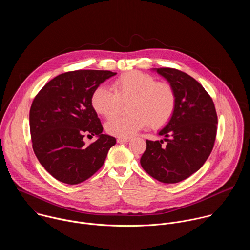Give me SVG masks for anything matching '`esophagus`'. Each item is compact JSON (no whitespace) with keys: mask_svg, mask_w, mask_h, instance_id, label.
Returning <instances> with one entry per match:
<instances>
[{"mask_svg":"<svg viewBox=\"0 0 250 250\" xmlns=\"http://www.w3.org/2000/svg\"><path fill=\"white\" fill-rule=\"evenodd\" d=\"M130 140V137H119L117 139V141L119 144H122V142H128Z\"/></svg>","mask_w":250,"mask_h":250,"instance_id":"34e87169","label":"esophagus"}]
</instances>
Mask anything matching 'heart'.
I'll list each match as a JSON object with an SVG mask.
<instances>
[{
    "label": "heart",
    "instance_id": "heart-1",
    "mask_svg": "<svg viewBox=\"0 0 250 250\" xmlns=\"http://www.w3.org/2000/svg\"><path fill=\"white\" fill-rule=\"evenodd\" d=\"M112 89L97 87L91 96L93 110L104 118H112L121 108V103L129 101L125 117H116L105 124L108 133L128 137L146 127L164 126L173 117L177 95L174 87L166 81L156 79L139 71H128L112 83Z\"/></svg>",
    "mask_w": 250,
    "mask_h": 250
}]
</instances>
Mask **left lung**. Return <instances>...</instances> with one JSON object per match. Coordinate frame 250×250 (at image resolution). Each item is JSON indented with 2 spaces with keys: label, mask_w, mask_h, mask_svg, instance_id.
I'll return each mask as SVG.
<instances>
[{
  "label": "left lung",
  "mask_w": 250,
  "mask_h": 250,
  "mask_svg": "<svg viewBox=\"0 0 250 250\" xmlns=\"http://www.w3.org/2000/svg\"><path fill=\"white\" fill-rule=\"evenodd\" d=\"M156 72L174 87L177 105L167 125L159 131L164 140L147 139L140 164L154 179L173 184L197 172L209 156L217 136L218 116L211 97L193 77L174 68H157Z\"/></svg>",
  "instance_id": "obj_1"
}]
</instances>
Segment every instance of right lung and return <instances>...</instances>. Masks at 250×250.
I'll use <instances>...</instances> for the list:
<instances>
[{
	"instance_id": "right-lung-1",
	"label": "right lung",
	"mask_w": 250,
	"mask_h": 250,
	"mask_svg": "<svg viewBox=\"0 0 250 250\" xmlns=\"http://www.w3.org/2000/svg\"><path fill=\"white\" fill-rule=\"evenodd\" d=\"M117 73L108 70H76L62 73L33 99L29 111L32 148L44 169L60 182L86 181L104 164L116 138L103 134L91 105L93 91ZM85 135L99 138L89 146Z\"/></svg>"
}]
</instances>
